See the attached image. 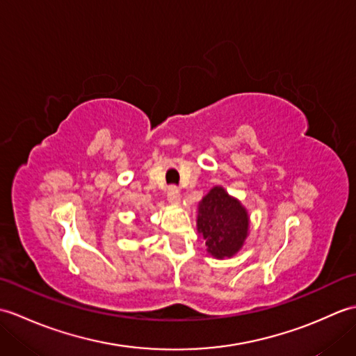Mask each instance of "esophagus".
<instances>
[{
    "label": "esophagus",
    "instance_id": "esophagus-1",
    "mask_svg": "<svg viewBox=\"0 0 356 356\" xmlns=\"http://www.w3.org/2000/svg\"><path fill=\"white\" fill-rule=\"evenodd\" d=\"M166 197H168L170 203H179L180 202V193L177 186H170L166 191Z\"/></svg>",
    "mask_w": 356,
    "mask_h": 356
}]
</instances>
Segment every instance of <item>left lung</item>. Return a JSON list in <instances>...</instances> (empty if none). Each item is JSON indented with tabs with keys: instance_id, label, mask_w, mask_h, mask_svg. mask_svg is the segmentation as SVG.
I'll list each match as a JSON object with an SVG mask.
<instances>
[{
	"instance_id": "8db88e82",
	"label": "left lung",
	"mask_w": 356,
	"mask_h": 356,
	"mask_svg": "<svg viewBox=\"0 0 356 356\" xmlns=\"http://www.w3.org/2000/svg\"><path fill=\"white\" fill-rule=\"evenodd\" d=\"M248 226L246 209L223 188L214 186L200 202L197 229L213 257L225 259L236 254L248 236Z\"/></svg>"
}]
</instances>
